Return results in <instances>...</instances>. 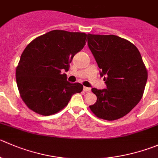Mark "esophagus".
<instances>
[{"instance_id": "1", "label": "esophagus", "mask_w": 158, "mask_h": 158, "mask_svg": "<svg viewBox=\"0 0 158 158\" xmlns=\"http://www.w3.org/2000/svg\"><path fill=\"white\" fill-rule=\"evenodd\" d=\"M83 90H84V92H89V91H90V88H88V87L84 86Z\"/></svg>"}]
</instances>
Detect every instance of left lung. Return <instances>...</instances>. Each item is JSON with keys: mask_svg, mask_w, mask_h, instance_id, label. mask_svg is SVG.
Returning a JSON list of instances; mask_svg holds the SVG:
<instances>
[{"mask_svg": "<svg viewBox=\"0 0 158 158\" xmlns=\"http://www.w3.org/2000/svg\"><path fill=\"white\" fill-rule=\"evenodd\" d=\"M88 45L101 69L106 89L93 88L97 97L89 106L99 119L118 120L126 116L143 96L148 70L137 47L127 39L113 35L88 34Z\"/></svg>", "mask_w": 158, "mask_h": 158, "instance_id": "obj_1", "label": "left lung"}]
</instances>
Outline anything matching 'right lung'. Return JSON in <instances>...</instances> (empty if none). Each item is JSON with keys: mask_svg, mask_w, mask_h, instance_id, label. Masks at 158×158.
I'll return each mask as SVG.
<instances>
[{"mask_svg": "<svg viewBox=\"0 0 158 158\" xmlns=\"http://www.w3.org/2000/svg\"><path fill=\"white\" fill-rule=\"evenodd\" d=\"M82 32L53 30L37 37L27 45L16 68L21 99L31 110L42 116L59 113L72 96L81 93L82 84L66 80L69 63L86 43Z\"/></svg>", "mask_w": 158, "mask_h": 158, "instance_id": "obj_1", "label": "right lung"}]
</instances>
